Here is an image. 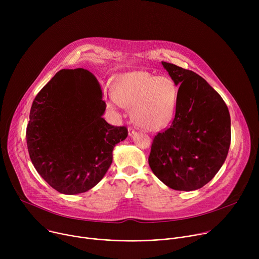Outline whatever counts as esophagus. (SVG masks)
<instances>
[{
    "label": "esophagus",
    "mask_w": 259,
    "mask_h": 259,
    "mask_svg": "<svg viewBox=\"0 0 259 259\" xmlns=\"http://www.w3.org/2000/svg\"><path fill=\"white\" fill-rule=\"evenodd\" d=\"M128 131H129V136H133L134 133H135V130H134V128H132V127H129V128H128Z\"/></svg>",
    "instance_id": "obj_1"
}]
</instances>
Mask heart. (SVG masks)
<instances>
[{"instance_id": "b5f03b06", "label": "heart", "mask_w": 259, "mask_h": 259, "mask_svg": "<svg viewBox=\"0 0 259 259\" xmlns=\"http://www.w3.org/2000/svg\"><path fill=\"white\" fill-rule=\"evenodd\" d=\"M178 99L179 90L172 79L141 70L123 73L116 81L115 92L106 94L110 107H130L133 122L147 131H159L172 122Z\"/></svg>"}]
</instances>
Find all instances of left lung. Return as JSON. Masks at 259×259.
I'll return each instance as SVG.
<instances>
[{
  "mask_svg": "<svg viewBox=\"0 0 259 259\" xmlns=\"http://www.w3.org/2000/svg\"><path fill=\"white\" fill-rule=\"evenodd\" d=\"M179 86L175 118L152 144L149 164L170 189L204 187L224 165L231 144V117L221 96L196 72L162 61Z\"/></svg>",
  "mask_w": 259,
  "mask_h": 259,
  "instance_id": "left-lung-1",
  "label": "left lung"
}]
</instances>
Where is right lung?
Instances as JSON below:
<instances>
[{
	"mask_svg": "<svg viewBox=\"0 0 259 259\" xmlns=\"http://www.w3.org/2000/svg\"><path fill=\"white\" fill-rule=\"evenodd\" d=\"M101 87L87 69H61L35 96L26 128L29 158L42 178L64 195L85 193L103 178L125 126L109 125Z\"/></svg>",
	"mask_w": 259,
	"mask_h": 259,
	"instance_id": "1",
	"label": "right lung"
}]
</instances>
